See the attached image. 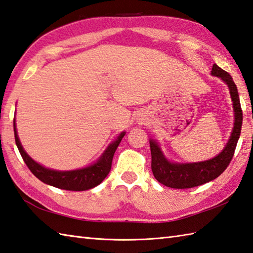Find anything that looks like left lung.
I'll list each match as a JSON object with an SVG mask.
<instances>
[{
  "mask_svg": "<svg viewBox=\"0 0 253 253\" xmlns=\"http://www.w3.org/2000/svg\"><path fill=\"white\" fill-rule=\"evenodd\" d=\"M211 74L220 78L229 86L232 105L235 111V123L230 139L218 156L211 160L196 163H171L162 155L158 143L150 140L151 150V169L158 182L172 189H191L212 181L224 172L234 157L237 142L240 137L242 126V110L237 86L228 72L214 63Z\"/></svg>",
  "mask_w": 253,
  "mask_h": 253,
  "instance_id": "8db88e82",
  "label": "left lung"
}]
</instances>
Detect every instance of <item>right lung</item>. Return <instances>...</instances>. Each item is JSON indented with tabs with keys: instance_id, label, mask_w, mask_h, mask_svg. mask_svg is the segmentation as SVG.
<instances>
[{
	"instance_id": "right-lung-1",
	"label": "right lung",
	"mask_w": 253,
	"mask_h": 253,
	"mask_svg": "<svg viewBox=\"0 0 253 253\" xmlns=\"http://www.w3.org/2000/svg\"><path fill=\"white\" fill-rule=\"evenodd\" d=\"M14 135L15 142H16V146L24 162L26 163L28 169L31 170V172L37 177V179H39L43 183H46V184L58 187V189L61 190L85 191L93 189V187L100 184V183H102V181L107 176L108 173H110L114 153H115L118 145L121 143L123 137L125 136V132H122L121 135L118 136L117 139L108 146L105 152L103 153V156L96 163H94L93 166H90L87 168H84V169L74 171H54L47 169V168L41 166L39 163L35 162L32 158L24 151L21 142H19L16 126H15V121Z\"/></svg>"
}]
</instances>
